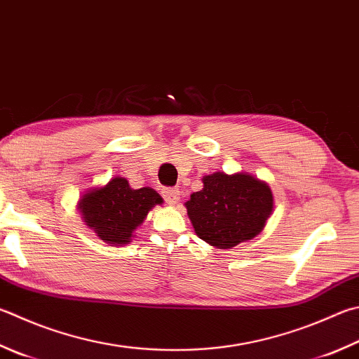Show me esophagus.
Wrapping results in <instances>:
<instances>
[{"label": "esophagus", "instance_id": "34e87169", "mask_svg": "<svg viewBox=\"0 0 359 359\" xmlns=\"http://www.w3.org/2000/svg\"><path fill=\"white\" fill-rule=\"evenodd\" d=\"M163 198H165V201L168 202V204H177L179 199H180V191L179 188H163Z\"/></svg>", "mask_w": 359, "mask_h": 359}]
</instances>
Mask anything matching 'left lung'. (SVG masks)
<instances>
[{
	"label": "left lung",
	"mask_w": 359,
	"mask_h": 359,
	"mask_svg": "<svg viewBox=\"0 0 359 359\" xmlns=\"http://www.w3.org/2000/svg\"><path fill=\"white\" fill-rule=\"evenodd\" d=\"M202 182L204 188L185 204L199 238L231 250L264 229L273 210V194L265 182L242 172H215Z\"/></svg>",
	"instance_id": "obj_1"
}]
</instances>
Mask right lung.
Instances as JSON below:
<instances>
[{
    "instance_id": "right-lung-1",
    "label": "right lung",
    "mask_w": 359,
    "mask_h": 359,
    "mask_svg": "<svg viewBox=\"0 0 359 359\" xmlns=\"http://www.w3.org/2000/svg\"><path fill=\"white\" fill-rule=\"evenodd\" d=\"M161 202L160 194L152 188L133 190L126 179L114 177L108 185L84 194L78 208L84 223L102 240L111 245H126L149 210Z\"/></svg>"
}]
</instances>
